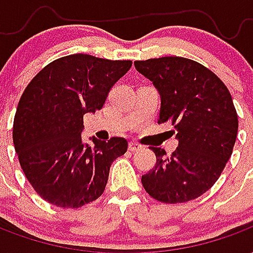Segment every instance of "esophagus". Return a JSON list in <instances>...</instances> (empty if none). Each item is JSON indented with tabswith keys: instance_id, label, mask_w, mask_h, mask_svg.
I'll return each mask as SVG.
<instances>
[{
	"instance_id": "obj_1",
	"label": "esophagus",
	"mask_w": 253,
	"mask_h": 253,
	"mask_svg": "<svg viewBox=\"0 0 253 253\" xmlns=\"http://www.w3.org/2000/svg\"><path fill=\"white\" fill-rule=\"evenodd\" d=\"M139 149H142V146L137 142H130L128 143V150L130 152H135V150H139Z\"/></svg>"
}]
</instances>
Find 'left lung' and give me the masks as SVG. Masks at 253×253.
<instances>
[{"mask_svg":"<svg viewBox=\"0 0 253 253\" xmlns=\"http://www.w3.org/2000/svg\"><path fill=\"white\" fill-rule=\"evenodd\" d=\"M134 65L159 90L157 122H170L179 139L170 156L152 148L156 164L142 176L143 188L170 205L196 199L214 186L233 152L239 118L232 96L211 70L188 58H153Z\"/></svg>","mask_w":253,"mask_h":253,"instance_id":"obj_1","label":"left lung"}]
</instances>
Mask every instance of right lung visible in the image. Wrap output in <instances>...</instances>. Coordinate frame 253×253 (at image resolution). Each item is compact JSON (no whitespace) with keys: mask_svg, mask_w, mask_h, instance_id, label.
Segmentation results:
<instances>
[{"mask_svg":"<svg viewBox=\"0 0 253 253\" xmlns=\"http://www.w3.org/2000/svg\"><path fill=\"white\" fill-rule=\"evenodd\" d=\"M131 65L73 54L48 63L27 85L14 115L13 143L27 180L46 202L78 209L104 192L111 164L126 153L127 141L84 143V115L103 108Z\"/></svg>","mask_w":253,"mask_h":253,"instance_id":"1","label":"right lung"}]
</instances>
